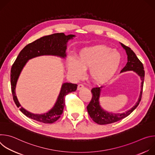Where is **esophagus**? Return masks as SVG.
I'll return each mask as SVG.
<instances>
[{"mask_svg": "<svg viewBox=\"0 0 155 155\" xmlns=\"http://www.w3.org/2000/svg\"><path fill=\"white\" fill-rule=\"evenodd\" d=\"M83 88H84L83 84H78V86H77V90H80L83 89Z\"/></svg>", "mask_w": 155, "mask_h": 155, "instance_id": "esophagus-1", "label": "esophagus"}]
</instances>
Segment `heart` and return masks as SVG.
<instances>
[{
  "mask_svg": "<svg viewBox=\"0 0 155 155\" xmlns=\"http://www.w3.org/2000/svg\"><path fill=\"white\" fill-rule=\"evenodd\" d=\"M68 60L69 72L77 78H81L84 69H89L91 80L97 84L105 83L117 72L121 61L120 53L104 45L86 47L80 50L77 56Z\"/></svg>",
  "mask_w": 155,
  "mask_h": 155,
  "instance_id": "b5f03b06",
  "label": "heart"
}]
</instances>
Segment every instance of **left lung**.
Listing matches in <instances>:
<instances>
[{
  "label": "left lung",
  "instance_id": "8db88e82",
  "mask_svg": "<svg viewBox=\"0 0 155 155\" xmlns=\"http://www.w3.org/2000/svg\"><path fill=\"white\" fill-rule=\"evenodd\" d=\"M121 45L123 48L126 50V54L127 55V62L125 65V67L121 71V72L133 71L140 77V79L142 80L140 94L138 101L136 102V105L133 107H132L130 109H129L124 113L114 114L105 111L99 105V99L101 90L102 86L93 87L91 90V93L93 94L92 99L89 104L87 106V110L92 120L95 123L99 124H107L113 123L127 117L137 108L142 99L143 80L145 77V71L143 70L144 68L143 64L138 59L134 52L129 47L124 45L123 43H121Z\"/></svg>",
  "mask_w": 155,
  "mask_h": 155
}]
</instances>
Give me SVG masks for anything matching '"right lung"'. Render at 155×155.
I'll return each instance as SVG.
<instances>
[{"mask_svg":"<svg viewBox=\"0 0 155 155\" xmlns=\"http://www.w3.org/2000/svg\"><path fill=\"white\" fill-rule=\"evenodd\" d=\"M74 37V35H65L64 33H57L44 36L28 44L18 54L11 68V89L15 104L18 107H20V111L26 117L43 123H53L62 115L65 106V96L76 91L77 84L63 83L54 107L49 112L44 114H34L27 111L23 107H21L15 94V87L19 74L28 60L42 55H54L65 58L66 56L67 43L69 40Z\"/></svg>","mask_w":155,"mask_h":155,"instance_id":"obj_1","label":"right lung"}]
</instances>
